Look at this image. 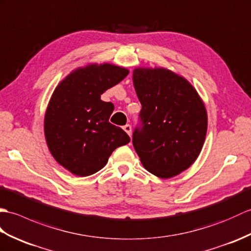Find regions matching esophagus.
I'll return each instance as SVG.
<instances>
[{
  "instance_id": "esophagus-1",
  "label": "esophagus",
  "mask_w": 251,
  "mask_h": 251,
  "mask_svg": "<svg viewBox=\"0 0 251 251\" xmlns=\"http://www.w3.org/2000/svg\"><path fill=\"white\" fill-rule=\"evenodd\" d=\"M124 130L127 133V134H129V135L131 136V133H132V126H131L130 125H126V126H124Z\"/></svg>"
}]
</instances>
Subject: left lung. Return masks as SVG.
<instances>
[{
  "label": "left lung",
  "instance_id": "1",
  "mask_svg": "<svg viewBox=\"0 0 251 251\" xmlns=\"http://www.w3.org/2000/svg\"><path fill=\"white\" fill-rule=\"evenodd\" d=\"M142 104L132 143L151 174L170 178L199 157L207 131V115L198 92L185 78L164 69L133 73Z\"/></svg>",
  "mask_w": 251,
  "mask_h": 251
}]
</instances>
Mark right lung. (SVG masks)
Masks as SVG:
<instances>
[{
    "label": "right lung",
    "mask_w": 251,
    "mask_h": 251,
    "mask_svg": "<svg viewBox=\"0 0 251 251\" xmlns=\"http://www.w3.org/2000/svg\"><path fill=\"white\" fill-rule=\"evenodd\" d=\"M129 71L111 64H92L71 73L55 88L45 115L50 152L66 170L89 176L102 170L117 147L130 142L109 117L114 104L101 94L125 79Z\"/></svg>",
    "instance_id": "add662e5"
}]
</instances>
